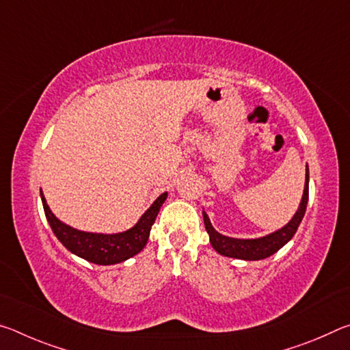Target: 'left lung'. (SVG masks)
<instances>
[{
  "label": "left lung",
  "instance_id": "left-lung-1",
  "mask_svg": "<svg viewBox=\"0 0 350 350\" xmlns=\"http://www.w3.org/2000/svg\"><path fill=\"white\" fill-rule=\"evenodd\" d=\"M306 173V185H304V193L303 199H301L299 208L295 213L287 225H284L281 230L278 232L262 236V238L258 239H234V238H227V236H222L217 233L210 222L208 216L204 211V224L206 228V233L210 234V242L215 250L222 254V256L228 258H236V259H245V260H259L264 258H269L271 254L276 253L281 247H284L287 242L293 238V234L298 230L301 221H303L307 200H309V167H307Z\"/></svg>",
  "mask_w": 350,
  "mask_h": 350
}]
</instances>
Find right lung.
Listing matches in <instances>:
<instances>
[{
	"label": "right lung",
	"mask_w": 350,
	"mask_h": 350,
	"mask_svg": "<svg viewBox=\"0 0 350 350\" xmlns=\"http://www.w3.org/2000/svg\"><path fill=\"white\" fill-rule=\"evenodd\" d=\"M41 194L43 200V208L47 222H49L52 232L58 238V241L68 248L70 253L77 254L83 259L90 260L92 264L98 265H111L123 262L140 250H144L154 221H156L157 213L161 210L162 204L167 199L168 193H163L159 196L154 204L145 211V215L140 217V221L133 228L126 230L123 233L116 234H102V233H88L75 230L69 225L63 224L54 216L49 205L46 204V199Z\"/></svg>",
	"instance_id": "1"
}]
</instances>
